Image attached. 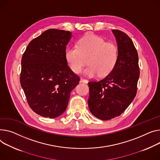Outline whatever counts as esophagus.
<instances>
[{
	"mask_svg": "<svg viewBox=\"0 0 160 160\" xmlns=\"http://www.w3.org/2000/svg\"><path fill=\"white\" fill-rule=\"evenodd\" d=\"M80 82H83V83H88V80L85 79V78H80Z\"/></svg>",
	"mask_w": 160,
	"mask_h": 160,
	"instance_id": "1",
	"label": "esophagus"
}]
</instances>
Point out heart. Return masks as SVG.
Returning a JSON list of instances; mask_svg holds the SVG:
<instances>
[{
	"mask_svg": "<svg viewBox=\"0 0 160 160\" xmlns=\"http://www.w3.org/2000/svg\"><path fill=\"white\" fill-rule=\"evenodd\" d=\"M65 57L71 69L80 73L87 63L89 66L84 71L89 77H104L114 68L118 57V49L112 42H106L102 37L90 34L81 38L77 47L69 48Z\"/></svg>",
	"mask_w": 160,
	"mask_h": 160,
	"instance_id": "heart-1",
	"label": "heart"
}]
</instances>
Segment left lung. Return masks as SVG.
Masks as SVG:
<instances>
[{
  "label": "left lung",
  "mask_w": 160,
  "mask_h": 160,
  "mask_svg": "<svg viewBox=\"0 0 160 160\" xmlns=\"http://www.w3.org/2000/svg\"><path fill=\"white\" fill-rule=\"evenodd\" d=\"M118 44V57L112 71L102 80L88 82L89 109L102 120L121 115L133 101L140 77L137 50L124 32L112 29Z\"/></svg>",
  "instance_id": "8db88e82"
}]
</instances>
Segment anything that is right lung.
<instances>
[{
  "label": "right lung",
  "mask_w": 160,
  "mask_h": 160,
  "mask_svg": "<svg viewBox=\"0 0 160 160\" xmlns=\"http://www.w3.org/2000/svg\"><path fill=\"white\" fill-rule=\"evenodd\" d=\"M71 34L46 30L29 42L21 60L20 85L30 108L43 117L54 118L64 112L80 80L65 57Z\"/></svg>",
  "instance_id": "obj_1"
}]
</instances>
